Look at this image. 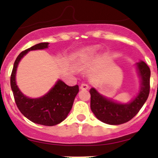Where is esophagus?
<instances>
[{
	"label": "esophagus",
	"mask_w": 158,
	"mask_h": 158,
	"mask_svg": "<svg viewBox=\"0 0 158 158\" xmlns=\"http://www.w3.org/2000/svg\"><path fill=\"white\" fill-rule=\"evenodd\" d=\"M80 89L82 90H86L89 89V85L86 83H82L80 85Z\"/></svg>",
	"instance_id": "esophagus-1"
}]
</instances>
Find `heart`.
Returning a JSON list of instances; mask_svg holds the SVG:
<instances>
[{
	"label": "heart",
	"instance_id": "1",
	"mask_svg": "<svg viewBox=\"0 0 158 158\" xmlns=\"http://www.w3.org/2000/svg\"><path fill=\"white\" fill-rule=\"evenodd\" d=\"M93 51H94L93 48L83 49H82V50L79 51V53H78V57H79V59H80V60H85V59H86L87 57H89V54H90L91 52H93Z\"/></svg>",
	"mask_w": 158,
	"mask_h": 158
}]
</instances>
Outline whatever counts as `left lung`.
Returning a JSON list of instances; mask_svg holds the SVG:
<instances>
[{
	"label": "left lung",
	"instance_id": "1",
	"mask_svg": "<svg viewBox=\"0 0 158 158\" xmlns=\"http://www.w3.org/2000/svg\"><path fill=\"white\" fill-rule=\"evenodd\" d=\"M140 78V89L135 98L123 103L104 96L95 88H91L90 107L95 117L108 125H121L133 118L147 101L150 92L151 70L144 61L135 63Z\"/></svg>",
	"mask_w": 158,
	"mask_h": 158
}]
</instances>
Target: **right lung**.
I'll use <instances>...</instances> for the list:
<instances>
[{
	"mask_svg": "<svg viewBox=\"0 0 158 158\" xmlns=\"http://www.w3.org/2000/svg\"><path fill=\"white\" fill-rule=\"evenodd\" d=\"M48 47L49 43H40L19 54L11 73L10 86L17 108L27 118L33 123L53 126L66 118L79 92V85L69 86L61 79H58L45 95L39 98H30L20 91L16 81L17 67L21 59L30 51Z\"/></svg>",
	"mask_w": 158,
	"mask_h": 158,
	"instance_id": "1",
	"label": "right lung"
}]
</instances>
